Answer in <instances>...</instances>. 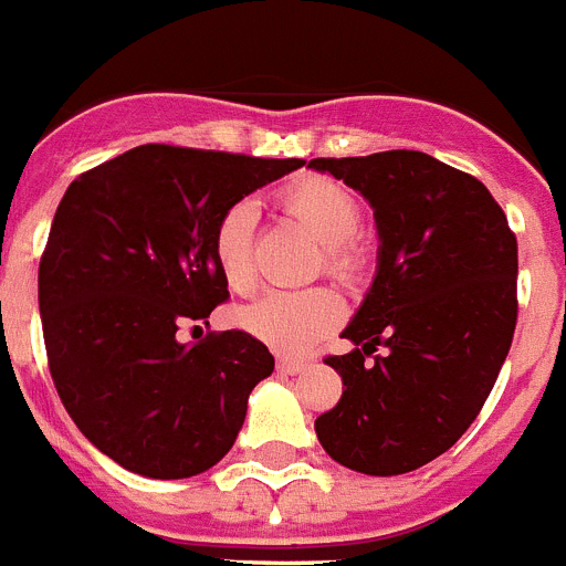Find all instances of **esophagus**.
<instances>
[{
  "label": "esophagus",
  "mask_w": 566,
  "mask_h": 566,
  "mask_svg": "<svg viewBox=\"0 0 566 566\" xmlns=\"http://www.w3.org/2000/svg\"><path fill=\"white\" fill-rule=\"evenodd\" d=\"M277 370L289 373V376H297V373L305 370V361L303 359H289V356H283V359H277Z\"/></svg>",
  "instance_id": "1"
}]
</instances>
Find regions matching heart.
Returning <instances> with one entry per match:
<instances>
[{"mask_svg": "<svg viewBox=\"0 0 566 566\" xmlns=\"http://www.w3.org/2000/svg\"><path fill=\"white\" fill-rule=\"evenodd\" d=\"M280 207L323 243V269L336 280L361 272V207L354 196L328 179H305L280 193ZM212 261L227 286L238 294L255 292V210L232 205L212 230ZM345 305L331 289L272 292L238 311V325L280 354H303L342 323Z\"/></svg>", "mask_w": 566, "mask_h": 566, "instance_id": "1", "label": "heart"}]
</instances>
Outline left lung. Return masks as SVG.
I'll return each mask as SVG.
<instances>
[{"label":"left lung","mask_w":566,"mask_h":566,"mask_svg":"<svg viewBox=\"0 0 566 566\" xmlns=\"http://www.w3.org/2000/svg\"><path fill=\"white\" fill-rule=\"evenodd\" d=\"M308 165L359 190L381 238L376 280L342 331L356 347L325 359L342 398L314 429L347 469L407 474L452 449L494 390L520 311L516 235L483 181L429 154Z\"/></svg>","instance_id":"obj_1"}]
</instances>
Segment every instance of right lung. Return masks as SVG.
<instances>
[{
	"label": "right lung",
	"mask_w": 566,
	"mask_h": 566,
	"mask_svg": "<svg viewBox=\"0 0 566 566\" xmlns=\"http://www.w3.org/2000/svg\"><path fill=\"white\" fill-rule=\"evenodd\" d=\"M303 165L137 145L66 188L39 263L46 365L75 427L123 469L181 480L235 443L274 356L247 331L176 334L230 297L212 261L221 216Z\"/></svg>",
	"instance_id": "add662e5"
}]
</instances>
